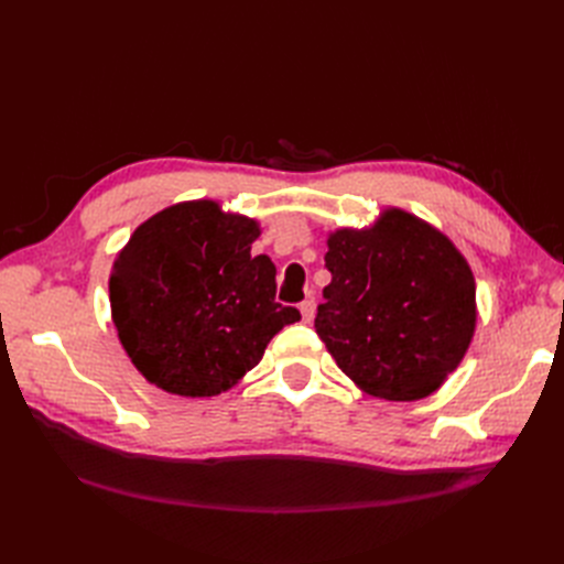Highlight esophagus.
I'll use <instances>...</instances> for the list:
<instances>
[{
  "label": "esophagus",
  "mask_w": 564,
  "mask_h": 564,
  "mask_svg": "<svg viewBox=\"0 0 564 564\" xmlns=\"http://www.w3.org/2000/svg\"><path fill=\"white\" fill-rule=\"evenodd\" d=\"M299 311H301V315H303V322H313V317H315V301H313V299L303 301V303L299 305Z\"/></svg>",
  "instance_id": "esophagus-1"
}]
</instances>
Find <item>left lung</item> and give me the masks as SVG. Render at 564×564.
Returning a JSON list of instances; mask_svg holds the SVG:
<instances>
[{
	"label": "left lung",
	"instance_id": "8db88e82",
	"mask_svg": "<svg viewBox=\"0 0 564 564\" xmlns=\"http://www.w3.org/2000/svg\"><path fill=\"white\" fill-rule=\"evenodd\" d=\"M327 247L332 282L315 332L338 369L373 398H429L475 334V278L464 253L398 207H386L367 228L329 232Z\"/></svg>",
	"mask_w": 564,
	"mask_h": 564
}]
</instances>
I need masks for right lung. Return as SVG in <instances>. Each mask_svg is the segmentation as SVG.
<instances>
[{"mask_svg": "<svg viewBox=\"0 0 564 564\" xmlns=\"http://www.w3.org/2000/svg\"><path fill=\"white\" fill-rule=\"evenodd\" d=\"M259 235L256 218L191 199L143 220L119 249L110 313L148 383L181 398L220 395L301 319L275 301V263L251 253Z\"/></svg>", "mask_w": 564, "mask_h": 564, "instance_id": "right-lung-1", "label": "right lung"}]
</instances>
